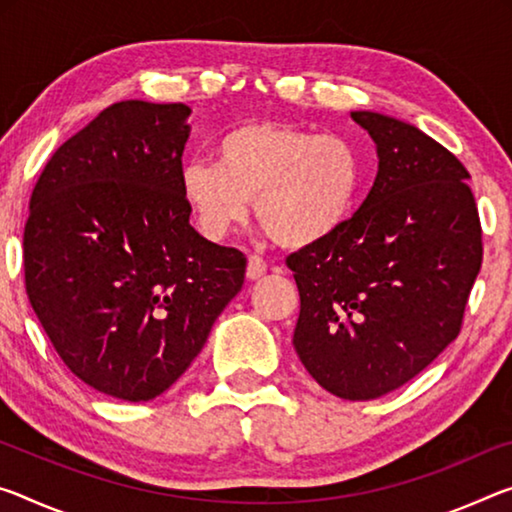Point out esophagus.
Returning <instances> with one entry per match:
<instances>
[{"mask_svg": "<svg viewBox=\"0 0 512 512\" xmlns=\"http://www.w3.org/2000/svg\"><path fill=\"white\" fill-rule=\"evenodd\" d=\"M266 269H269V266H266V262L259 255H250L248 257V269H246V275L250 280H257V278H262V275L266 273Z\"/></svg>", "mask_w": 512, "mask_h": 512, "instance_id": "obj_1", "label": "esophagus"}]
</instances>
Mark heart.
Here are the masks:
<instances>
[{
	"instance_id": "1",
	"label": "heart",
	"mask_w": 512,
	"mask_h": 512,
	"mask_svg": "<svg viewBox=\"0 0 512 512\" xmlns=\"http://www.w3.org/2000/svg\"><path fill=\"white\" fill-rule=\"evenodd\" d=\"M362 186V157L342 134L291 123H246L214 145V166L182 170V196L198 230L221 241L248 214L285 248L335 237L351 218Z\"/></svg>"
}]
</instances>
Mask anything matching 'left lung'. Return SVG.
Segmentation results:
<instances>
[{
    "mask_svg": "<svg viewBox=\"0 0 512 512\" xmlns=\"http://www.w3.org/2000/svg\"><path fill=\"white\" fill-rule=\"evenodd\" d=\"M351 118L378 148L376 182L335 237L291 253L287 266L300 294V362L330 394L369 401L458 337L483 230L456 154L401 120Z\"/></svg>",
    "mask_w": 512,
    "mask_h": 512,
    "instance_id": "obj_1",
    "label": "left lung"
}]
</instances>
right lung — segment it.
Here are the masks:
<instances>
[{"label": "right lung", "mask_w": 512, "mask_h": 512, "mask_svg": "<svg viewBox=\"0 0 512 512\" xmlns=\"http://www.w3.org/2000/svg\"><path fill=\"white\" fill-rule=\"evenodd\" d=\"M189 113L111 104L52 154L29 200V303L66 367L123 401L164 394L246 278L241 250L189 223Z\"/></svg>", "instance_id": "right-lung-1"}]
</instances>
